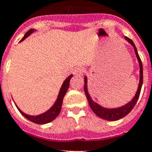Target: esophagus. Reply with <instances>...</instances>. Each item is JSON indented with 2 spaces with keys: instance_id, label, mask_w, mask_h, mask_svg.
<instances>
[{
  "instance_id": "esophagus-1",
  "label": "esophagus",
  "mask_w": 152,
  "mask_h": 152,
  "mask_svg": "<svg viewBox=\"0 0 152 152\" xmlns=\"http://www.w3.org/2000/svg\"><path fill=\"white\" fill-rule=\"evenodd\" d=\"M83 72H84V69L82 67H76L75 70H74V75H76L77 76H80L83 75Z\"/></svg>"
}]
</instances>
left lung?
Listing matches in <instances>:
<instances>
[{"label":"left lung","instance_id":"8db88e82","mask_svg":"<svg viewBox=\"0 0 152 152\" xmlns=\"http://www.w3.org/2000/svg\"><path fill=\"white\" fill-rule=\"evenodd\" d=\"M124 39L128 42V43H130L132 46L133 47V49L135 52L136 57L137 59L139 64V83L138 86H137V90L136 92L135 95L133 96V98L130 101L125 104L124 105H122L120 107H117V108H106L104 106L100 105L99 104L94 102L91 96L89 94V91H88V79H87V76H85L84 77V81H85V85H84V91L86 95V98L89 102V104L91 106V109L93 110L94 112L99 118H100L102 119H104V120L108 121H117L119 120L121 118H123L124 117H125L127 114L130 113L132 111V109H133V107L135 106L136 103L137 101V99L139 98V95H140V92H141V89L142 86V80H143V70H142V61L140 59L139 57L138 53L137 50V48H136L134 43L132 41V39H128V37H125Z\"/></svg>","mask_w":152,"mask_h":152}]
</instances>
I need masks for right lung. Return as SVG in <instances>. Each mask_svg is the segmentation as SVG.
<instances>
[{
	"label": "right lung",
	"instance_id": "add662e5",
	"mask_svg": "<svg viewBox=\"0 0 152 152\" xmlns=\"http://www.w3.org/2000/svg\"><path fill=\"white\" fill-rule=\"evenodd\" d=\"M35 31L36 29H34V28L29 29V30L24 34V36L23 37V39L20 40V42L24 41V39H26V38H28V36L30 35V34H32ZM72 76L73 75L72 74V75H70L67 78H66V80L63 81V83L61 85V89H60L59 93H58V98H57L56 101H55V103L53 104V105L49 109H48L46 112L41 113V114H39V115H34H34H29V114H27V113H24V112L15 104L18 110L20 112V113L23 116L25 117L27 119H28L29 121H31L33 123H34V124H48V123H50L52 121H53L54 119L58 116V114L60 113V111H61V105H62V100H63V98H64V96H65L66 91L68 90L69 85H70V80L72 79Z\"/></svg>",
	"mask_w": 152,
	"mask_h": 152
}]
</instances>
